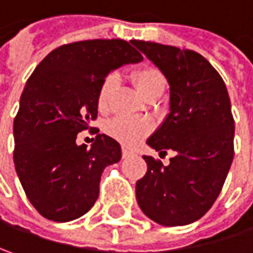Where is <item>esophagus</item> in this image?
<instances>
[{
    "mask_svg": "<svg viewBox=\"0 0 253 253\" xmlns=\"http://www.w3.org/2000/svg\"><path fill=\"white\" fill-rule=\"evenodd\" d=\"M122 152H123V158H128L130 155H133V152H131L130 149H127V148H123Z\"/></svg>",
    "mask_w": 253,
    "mask_h": 253,
    "instance_id": "esophagus-1",
    "label": "esophagus"
}]
</instances>
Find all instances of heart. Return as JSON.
<instances>
[{"label": "heart", "instance_id": "heart-1", "mask_svg": "<svg viewBox=\"0 0 253 253\" xmlns=\"http://www.w3.org/2000/svg\"><path fill=\"white\" fill-rule=\"evenodd\" d=\"M133 84L136 85L139 94L145 98L150 94L155 92H164L165 89V78L162 72L153 66H143L139 68L133 72L131 75ZM117 88V77L116 75H108L103 81L100 91H98V108L101 111H107L110 100ZM150 123L143 119H125V117H117L108 122L105 127L107 133L119 140L120 143L127 146H134L137 145L148 133L150 131Z\"/></svg>", "mask_w": 253, "mask_h": 253}]
</instances>
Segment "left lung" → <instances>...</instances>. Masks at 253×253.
<instances>
[{"mask_svg": "<svg viewBox=\"0 0 253 253\" xmlns=\"http://www.w3.org/2000/svg\"><path fill=\"white\" fill-rule=\"evenodd\" d=\"M131 43L169 85V113L146 143L159 153L175 152L167 167L143 156L148 172L136 182V200L155 223L185 226L211 209L230 169V98L217 71L200 53L153 42Z\"/></svg>", "mask_w": 253, "mask_h": 253, "instance_id": "obj_1", "label": "left lung"}]
</instances>
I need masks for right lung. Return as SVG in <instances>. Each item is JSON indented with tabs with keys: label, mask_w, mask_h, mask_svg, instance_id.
Returning <instances> with one entry per match:
<instances>
[{
	"label": "right lung",
	"mask_w": 253,
	"mask_h": 253,
	"mask_svg": "<svg viewBox=\"0 0 253 253\" xmlns=\"http://www.w3.org/2000/svg\"><path fill=\"white\" fill-rule=\"evenodd\" d=\"M142 59L122 39L75 42L52 50L26 82L14 119V165L43 217L71 221L95 204L101 173L122 159V146L97 134L86 148L77 134L97 119L105 77Z\"/></svg>",
	"instance_id": "1"
}]
</instances>
